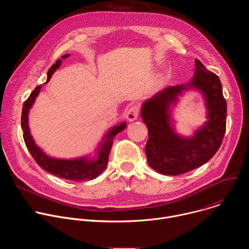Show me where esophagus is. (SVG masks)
<instances>
[{
  "label": "esophagus",
  "mask_w": 249,
  "mask_h": 249,
  "mask_svg": "<svg viewBox=\"0 0 249 249\" xmlns=\"http://www.w3.org/2000/svg\"><path fill=\"white\" fill-rule=\"evenodd\" d=\"M139 113H140V107L138 105H132L129 107L128 111H127V119L129 121H134L138 118L139 116Z\"/></svg>",
  "instance_id": "esophagus-1"
}]
</instances>
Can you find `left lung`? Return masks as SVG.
Returning <instances> with one entry per match:
<instances>
[{"label": "left lung", "instance_id": "left-lung-1", "mask_svg": "<svg viewBox=\"0 0 249 249\" xmlns=\"http://www.w3.org/2000/svg\"><path fill=\"white\" fill-rule=\"evenodd\" d=\"M195 75L190 87L200 89L207 102L209 121L191 139L177 136L169 126V104L188 86L167 87L142 107L141 116L147 125L149 139L145 147L149 165L165 175H179L211 160L220 149L226 133L227 102L219 77L195 60Z\"/></svg>", "mask_w": 249, "mask_h": 249}]
</instances>
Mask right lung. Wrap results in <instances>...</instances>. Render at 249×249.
Returning a JSON list of instances; mask_svg holds the SVG:
<instances>
[{
    "label": "right lung",
    "instance_id": "obj_1",
    "mask_svg": "<svg viewBox=\"0 0 249 249\" xmlns=\"http://www.w3.org/2000/svg\"><path fill=\"white\" fill-rule=\"evenodd\" d=\"M69 55L62 56V59L68 57ZM62 61L59 59L56 61L55 64L51 66L48 71V80L46 83L49 82L53 73L60 67ZM40 86L36 87L33 91L30 93L28 98L23 102L22 106V112H21V129L23 131V140L26 145L27 150L29 151L30 155L34 159V160L37 162V164L47 172L54 174L58 177L64 179H69L73 181L81 182L83 180H91L97 177L106 167L108 161L109 153L113 144V138L121 131H123L126 127L125 123L118 125L117 127L113 128L106 136L107 141L102 144L100 148L97 158L94 160H87L86 159H79V160H55L47 157L42 151L35 145L32 137L30 136L28 124H27V114L28 110L33 104V101L36 98L37 94L40 91Z\"/></svg>",
    "mask_w": 249,
    "mask_h": 249
}]
</instances>
